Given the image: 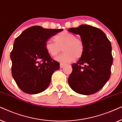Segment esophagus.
<instances>
[{
  "mask_svg": "<svg viewBox=\"0 0 122 122\" xmlns=\"http://www.w3.org/2000/svg\"><path fill=\"white\" fill-rule=\"evenodd\" d=\"M66 64H64V63H60V68H63L64 67V66H66Z\"/></svg>",
  "mask_w": 122,
  "mask_h": 122,
  "instance_id": "1",
  "label": "esophagus"
}]
</instances>
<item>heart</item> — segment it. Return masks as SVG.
Returning a JSON list of instances; mask_svg holds the SVG:
<instances>
[{
	"label": "heart",
	"instance_id": "heart-1",
	"mask_svg": "<svg viewBox=\"0 0 122 122\" xmlns=\"http://www.w3.org/2000/svg\"><path fill=\"white\" fill-rule=\"evenodd\" d=\"M55 42L46 41L45 48L47 53L51 56H56L62 51V54L56 58L57 61L67 63L75 58L79 59L84 54L85 45L81 38H76L73 33L62 31L54 36Z\"/></svg>",
	"mask_w": 122,
	"mask_h": 122
}]
</instances>
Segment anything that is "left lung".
Segmentation results:
<instances>
[{
  "label": "left lung",
  "instance_id": "8db88e82",
  "mask_svg": "<svg viewBox=\"0 0 122 122\" xmlns=\"http://www.w3.org/2000/svg\"><path fill=\"white\" fill-rule=\"evenodd\" d=\"M68 31L79 34L85 45L83 56L77 63L71 64L73 71L68 83L76 93L94 94L104 86L111 76V43L102 30L93 26L81 25Z\"/></svg>",
  "mask_w": 122,
  "mask_h": 122
}]
</instances>
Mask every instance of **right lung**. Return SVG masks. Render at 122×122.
Returning <instances> with one entry per match:
<instances>
[{
	"label": "right lung",
	"instance_id": "add662e5",
	"mask_svg": "<svg viewBox=\"0 0 122 122\" xmlns=\"http://www.w3.org/2000/svg\"><path fill=\"white\" fill-rule=\"evenodd\" d=\"M62 30L33 26L15 39L10 53L11 74L23 92L37 94L49 85L51 75L59 69L60 64L51 58L45 45L50 38Z\"/></svg>",
	"mask_w": 122,
	"mask_h": 122
}]
</instances>
